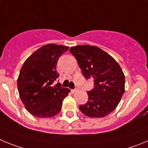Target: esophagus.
Returning a JSON list of instances; mask_svg holds the SVG:
<instances>
[{"mask_svg": "<svg viewBox=\"0 0 148 148\" xmlns=\"http://www.w3.org/2000/svg\"><path fill=\"white\" fill-rule=\"evenodd\" d=\"M71 92H72V93H74V92H76L77 91V88H75V89H71Z\"/></svg>", "mask_w": 148, "mask_h": 148, "instance_id": "obj_1", "label": "esophagus"}]
</instances>
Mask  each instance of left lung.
I'll return each mask as SVG.
<instances>
[{
	"instance_id": "obj_1",
	"label": "left lung",
	"mask_w": 148,
	"mask_h": 148,
	"mask_svg": "<svg viewBox=\"0 0 148 148\" xmlns=\"http://www.w3.org/2000/svg\"><path fill=\"white\" fill-rule=\"evenodd\" d=\"M86 79L94 80V88L87 92L88 101L79 105L80 111L91 118H103L119 105L124 93L125 77L119 64L102 49L91 45L70 48Z\"/></svg>"
}]
</instances>
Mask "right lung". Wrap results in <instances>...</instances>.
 I'll use <instances>...</instances> for the list:
<instances>
[{
    "mask_svg": "<svg viewBox=\"0 0 148 148\" xmlns=\"http://www.w3.org/2000/svg\"><path fill=\"white\" fill-rule=\"evenodd\" d=\"M68 46L48 44L33 52L24 62L17 80L21 100L26 110L37 118H51L61 110L70 89L61 86L56 67Z\"/></svg>",
    "mask_w": 148,
    "mask_h": 148,
    "instance_id": "obj_1",
    "label": "right lung"
}]
</instances>
